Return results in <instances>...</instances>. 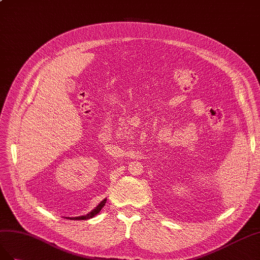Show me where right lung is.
<instances>
[{"mask_svg": "<svg viewBox=\"0 0 260 260\" xmlns=\"http://www.w3.org/2000/svg\"><path fill=\"white\" fill-rule=\"evenodd\" d=\"M106 202L107 200L106 199H103L102 202L95 207V208L91 211V212H89L88 214H86V216H81V217H76V218H70L71 220H88V219H90V218H92V217H94L95 214H98L100 211H101V209H102V207L106 205Z\"/></svg>", "mask_w": 260, "mask_h": 260, "instance_id": "obj_1", "label": "right lung"}]
</instances>
